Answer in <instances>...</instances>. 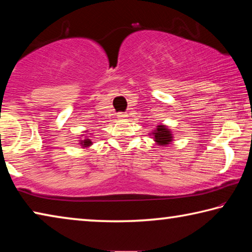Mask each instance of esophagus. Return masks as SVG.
Returning <instances> with one entry per match:
<instances>
[{
    "label": "esophagus",
    "instance_id": "esophagus-1",
    "mask_svg": "<svg viewBox=\"0 0 252 252\" xmlns=\"http://www.w3.org/2000/svg\"><path fill=\"white\" fill-rule=\"evenodd\" d=\"M127 117H129V116H127L126 113H118V118L120 119V120H123V119H126Z\"/></svg>",
    "mask_w": 252,
    "mask_h": 252
}]
</instances>
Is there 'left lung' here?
I'll return each mask as SVG.
<instances>
[{
    "instance_id": "obj_1",
    "label": "left lung",
    "mask_w": 252,
    "mask_h": 252,
    "mask_svg": "<svg viewBox=\"0 0 252 252\" xmlns=\"http://www.w3.org/2000/svg\"><path fill=\"white\" fill-rule=\"evenodd\" d=\"M150 135L152 136L153 141L156 142L157 146L160 147H167L168 144L173 141L172 131L164 125L157 126V127L151 132Z\"/></svg>"
}]
</instances>
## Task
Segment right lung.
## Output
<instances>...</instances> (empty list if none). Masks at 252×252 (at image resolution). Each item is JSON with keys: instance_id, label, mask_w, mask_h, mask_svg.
<instances>
[{"instance_id": "add662e5", "label": "right lung", "mask_w": 252, "mask_h": 252, "mask_svg": "<svg viewBox=\"0 0 252 252\" xmlns=\"http://www.w3.org/2000/svg\"><path fill=\"white\" fill-rule=\"evenodd\" d=\"M81 136H83V135H81ZM79 141H80L79 143L81 144V147H82L83 149H89L93 144L91 139H89V136H84L82 140H79Z\"/></svg>"}]
</instances>
